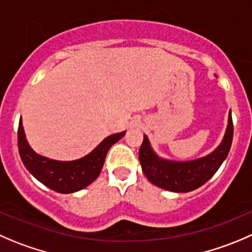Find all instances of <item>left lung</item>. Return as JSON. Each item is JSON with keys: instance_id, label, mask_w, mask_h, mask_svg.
I'll list each match as a JSON object with an SVG mask.
<instances>
[{"instance_id": "left-lung-1", "label": "left lung", "mask_w": 252, "mask_h": 252, "mask_svg": "<svg viewBox=\"0 0 252 252\" xmlns=\"http://www.w3.org/2000/svg\"><path fill=\"white\" fill-rule=\"evenodd\" d=\"M233 119L229 113L228 126L218 148L204 158L191 161H172L158 158L153 150L148 136L144 135L139 150V160L144 175L151 183L166 191L185 193L203 186L213 177L228 156L233 141Z\"/></svg>"}]
</instances>
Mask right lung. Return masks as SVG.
<instances>
[{
    "instance_id": "1",
    "label": "right lung",
    "mask_w": 252,
    "mask_h": 252,
    "mask_svg": "<svg viewBox=\"0 0 252 252\" xmlns=\"http://www.w3.org/2000/svg\"><path fill=\"white\" fill-rule=\"evenodd\" d=\"M126 131L112 134L89 155L74 161H58L36 154L26 139L22 118L18 126V150L27 170L44 186L59 193H74L91 185L101 173L107 153Z\"/></svg>"
}]
</instances>
